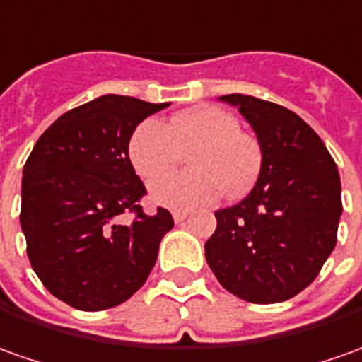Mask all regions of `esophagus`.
Returning <instances> with one entry per match:
<instances>
[{"label": "esophagus", "mask_w": 362, "mask_h": 362, "mask_svg": "<svg viewBox=\"0 0 362 362\" xmlns=\"http://www.w3.org/2000/svg\"><path fill=\"white\" fill-rule=\"evenodd\" d=\"M188 216H190L188 212H174V214H172V218H174V222H176V223H182L184 220H186V218H188Z\"/></svg>", "instance_id": "esophagus-1"}]
</instances>
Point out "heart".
I'll use <instances>...</instances> for the list:
<instances>
[{"label":"heart","instance_id":"b5f03b06","mask_svg":"<svg viewBox=\"0 0 362 362\" xmlns=\"http://www.w3.org/2000/svg\"><path fill=\"white\" fill-rule=\"evenodd\" d=\"M188 154L190 170L152 184V204L188 212L214 202L222 190L240 196L252 188L262 168V148L240 122L218 107H196L168 122L144 120L129 140V158L142 180L170 174Z\"/></svg>","mask_w":362,"mask_h":362}]
</instances>
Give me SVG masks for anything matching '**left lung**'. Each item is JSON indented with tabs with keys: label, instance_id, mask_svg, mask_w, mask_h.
Returning <instances> with one entry per match:
<instances>
[{
	"label": "left lung",
	"instance_id": "left-lung-1",
	"mask_svg": "<svg viewBox=\"0 0 362 362\" xmlns=\"http://www.w3.org/2000/svg\"><path fill=\"white\" fill-rule=\"evenodd\" d=\"M220 100L252 124L262 168L242 202L216 212L206 262L243 301H287L315 279L335 247L343 214L337 164L293 110L240 93Z\"/></svg>",
	"mask_w": 362,
	"mask_h": 362
}]
</instances>
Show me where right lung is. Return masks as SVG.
<instances>
[{
	"instance_id": "1",
	"label": "right lung",
	"mask_w": 362,
	"mask_h": 362,
	"mask_svg": "<svg viewBox=\"0 0 362 362\" xmlns=\"http://www.w3.org/2000/svg\"><path fill=\"white\" fill-rule=\"evenodd\" d=\"M152 105L103 95L61 115L39 136L21 180V230L31 267L51 293L81 311L124 303L148 279L162 238L174 228L168 210L146 216L129 158ZM137 214L124 226L118 216Z\"/></svg>"
}]
</instances>
